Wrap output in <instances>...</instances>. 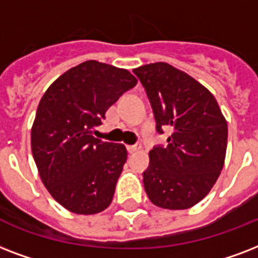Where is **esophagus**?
<instances>
[{
    "instance_id": "1",
    "label": "esophagus",
    "mask_w": 258,
    "mask_h": 258,
    "mask_svg": "<svg viewBox=\"0 0 258 258\" xmlns=\"http://www.w3.org/2000/svg\"><path fill=\"white\" fill-rule=\"evenodd\" d=\"M126 149L129 153H135V152H137L139 149H141V145H137V144H136V145H127Z\"/></svg>"
}]
</instances>
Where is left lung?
<instances>
[{"label":"left lung","mask_w":258,"mask_h":258,"mask_svg":"<svg viewBox=\"0 0 258 258\" xmlns=\"http://www.w3.org/2000/svg\"><path fill=\"white\" fill-rule=\"evenodd\" d=\"M143 83L157 133L171 127L167 145L149 152L143 173L148 198L168 210H185L210 192L223 168L227 122L214 95L188 74L168 63L133 70Z\"/></svg>","instance_id":"left-lung-1"}]
</instances>
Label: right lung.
I'll return each instance as SVG.
<instances>
[{"instance_id": "add662e5", "label": "right lung", "mask_w": 258, "mask_h": 258, "mask_svg": "<svg viewBox=\"0 0 258 258\" xmlns=\"http://www.w3.org/2000/svg\"><path fill=\"white\" fill-rule=\"evenodd\" d=\"M137 85L127 70L83 61L49 86L32 126V155L48 192L71 213H101L113 201L127 152L91 136L107 109Z\"/></svg>"}]
</instances>
